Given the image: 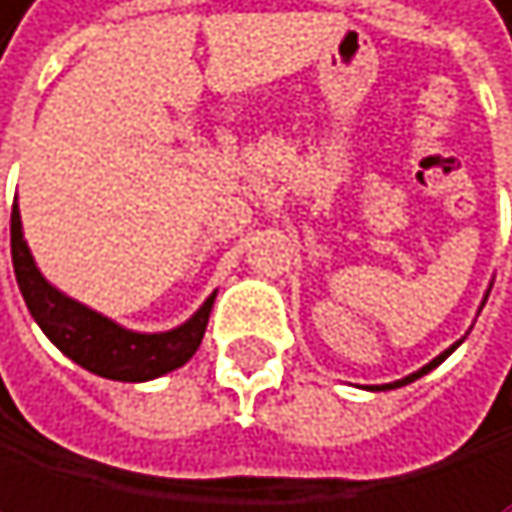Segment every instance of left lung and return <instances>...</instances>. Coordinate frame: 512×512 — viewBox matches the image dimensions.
<instances>
[{
	"instance_id": "8db88e82",
	"label": "left lung",
	"mask_w": 512,
	"mask_h": 512,
	"mask_svg": "<svg viewBox=\"0 0 512 512\" xmlns=\"http://www.w3.org/2000/svg\"><path fill=\"white\" fill-rule=\"evenodd\" d=\"M459 344H462V341H456V344H452L449 350H443L440 357H436V360H430V363H427L424 369H417V373H411V376H405V379H398V382H389V385H376V389H398V385H408V382H414V379H420V376H427L430 369H433V366H440V363H443V360L449 357V353L459 347Z\"/></svg>"
}]
</instances>
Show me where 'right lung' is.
Segmentation results:
<instances>
[{
    "label": "right lung",
    "mask_w": 512,
    "mask_h": 512,
    "mask_svg": "<svg viewBox=\"0 0 512 512\" xmlns=\"http://www.w3.org/2000/svg\"><path fill=\"white\" fill-rule=\"evenodd\" d=\"M12 264L18 290L24 302H28V312L34 315L40 331L72 363L114 382H149L184 366L203 341L206 321H210V309L216 299L213 293L184 325L162 334H139L120 328L117 321L69 299L53 283L44 280V274H40L31 258L28 242H24L18 203L12 206Z\"/></svg>",
    "instance_id": "1"
}]
</instances>
